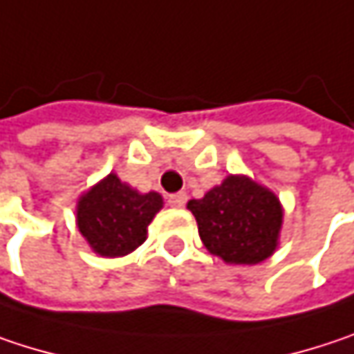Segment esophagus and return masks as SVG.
I'll list each match as a JSON object with an SVG mask.
<instances>
[{
	"mask_svg": "<svg viewBox=\"0 0 354 354\" xmlns=\"http://www.w3.org/2000/svg\"><path fill=\"white\" fill-rule=\"evenodd\" d=\"M186 201H188L186 192H176V194H170L168 196V205L174 207V209H182L186 205Z\"/></svg>",
	"mask_w": 354,
	"mask_h": 354,
	"instance_id": "1",
	"label": "esophagus"
}]
</instances>
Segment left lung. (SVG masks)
<instances>
[{
  "mask_svg": "<svg viewBox=\"0 0 354 354\" xmlns=\"http://www.w3.org/2000/svg\"><path fill=\"white\" fill-rule=\"evenodd\" d=\"M186 207L209 253L229 266L261 263L279 245L283 207L273 190L245 174H229Z\"/></svg>",
  "mask_w": 354,
  "mask_h": 354,
  "instance_id": "left-lung-1",
  "label": "left lung"
}]
</instances>
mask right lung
<instances>
[{
	"mask_svg": "<svg viewBox=\"0 0 354 354\" xmlns=\"http://www.w3.org/2000/svg\"><path fill=\"white\" fill-rule=\"evenodd\" d=\"M164 207L160 192H140L111 172L77 201V227L101 257H123L147 239V227Z\"/></svg>",
	"mask_w": 354,
	"mask_h": 354,
	"instance_id": "add662e5",
	"label": "right lung"
}]
</instances>
